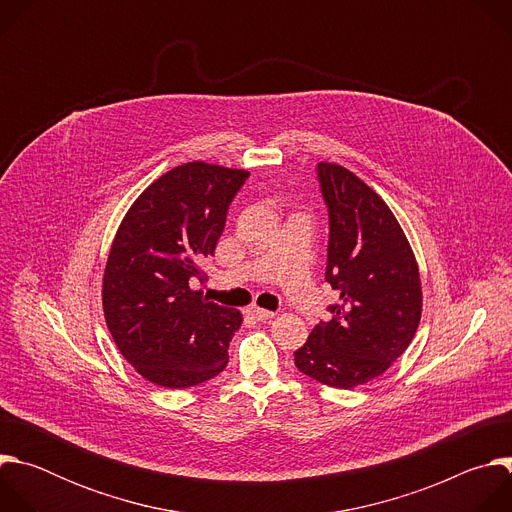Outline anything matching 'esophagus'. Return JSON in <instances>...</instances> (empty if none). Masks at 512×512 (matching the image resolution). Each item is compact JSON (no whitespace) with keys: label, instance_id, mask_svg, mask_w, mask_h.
I'll return each mask as SVG.
<instances>
[{"label":"esophagus","instance_id":"esophagus-1","mask_svg":"<svg viewBox=\"0 0 512 512\" xmlns=\"http://www.w3.org/2000/svg\"><path fill=\"white\" fill-rule=\"evenodd\" d=\"M247 314H249V316H253L255 320H269V318H273V316H275V312L263 310V308H259V306H251V308L247 310Z\"/></svg>","mask_w":512,"mask_h":512}]
</instances>
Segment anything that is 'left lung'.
<instances>
[{
	"mask_svg": "<svg viewBox=\"0 0 512 512\" xmlns=\"http://www.w3.org/2000/svg\"><path fill=\"white\" fill-rule=\"evenodd\" d=\"M318 178L330 214L326 281L340 302L294 356L318 383L352 389L381 377L411 344L421 279L399 221L371 186L330 162L318 164Z\"/></svg>",
	"mask_w": 512,
	"mask_h": 512,
	"instance_id": "8db88e82",
	"label": "left lung"
}]
</instances>
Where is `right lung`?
I'll return each instance as SVG.
<instances>
[{
  "label": "right lung",
  "instance_id": "right-lung-1",
  "mask_svg": "<svg viewBox=\"0 0 512 512\" xmlns=\"http://www.w3.org/2000/svg\"><path fill=\"white\" fill-rule=\"evenodd\" d=\"M247 170L206 162L172 168L145 188L117 229L105 273L107 328L131 367L168 389L200 385L229 362L239 310L192 289L214 253Z\"/></svg>",
  "mask_w": 512,
  "mask_h": 512
}]
</instances>
